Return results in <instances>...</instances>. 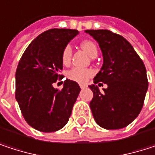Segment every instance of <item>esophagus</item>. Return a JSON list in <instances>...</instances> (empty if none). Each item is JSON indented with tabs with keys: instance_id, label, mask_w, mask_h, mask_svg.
I'll return each mask as SVG.
<instances>
[{
	"instance_id": "obj_1",
	"label": "esophagus",
	"mask_w": 155,
	"mask_h": 155,
	"mask_svg": "<svg viewBox=\"0 0 155 155\" xmlns=\"http://www.w3.org/2000/svg\"><path fill=\"white\" fill-rule=\"evenodd\" d=\"M80 87H81V89H84V88L87 87V85L84 84V83H80Z\"/></svg>"
}]
</instances>
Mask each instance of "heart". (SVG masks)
Returning <instances> with one entry per match:
<instances>
[{
	"mask_svg": "<svg viewBox=\"0 0 155 155\" xmlns=\"http://www.w3.org/2000/svg\"><path fill=\"white\" fill-rule=\"evenodd\" d=\"M81 47L90 55L93 56L98 54V47L96 44L93 41L91 40H84L81 42L80 44ZM71 57H72V47L71 46L67 45L63 49L62 52V63L64 65H68L71 62ZM94 72L91 69L89 68H79L74 67L68 71L67 73V77L68 79L76 81V82H86L89 78H91L93 75Z\"/></svg>",
	"mask_w": 155,
	"mask_h": 155,
	"instance_id": "obj_1",
	"label": "heart"
}]
</instances>
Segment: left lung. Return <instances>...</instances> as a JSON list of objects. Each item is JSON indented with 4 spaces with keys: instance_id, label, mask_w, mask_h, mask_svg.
Returning a JSON list of instances; mask_svg holds the SVG:
<instances>
[{
    "instance_id": "left-lung-1",
    "label": "left lung",
    "mask_w": 155,
    "mask_h": 155,
    "mask_svg": "<svg viewBox=\"0 0 155 155\" xmlns=\"http://www.w3.org/2000/svg\"><path fill=\"white\" fill-rule=\"evenodd\" d=\"M98 43L103 64L90 86L93 98L90 102L96 123L105 129H120L139 115L148 89L145 66L131 44L107 29L85 30ZM108 85L101 94L95 84Z\"/></svg>"
}]
</instances>
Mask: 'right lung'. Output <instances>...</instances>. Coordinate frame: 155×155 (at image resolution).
I'll use <instances>...</instances> for the list:
<instances>
[{"label":"right lung","instance_id":"add662e5","mask_svg":"<svg viewBox=\"0 0 155 155\" xmlns=\"http://www.w3.org/2000/svg\"><path fill=\"white\" fill-rule=\"evenodd\" d=\"M78 33L76 29L47 30L29 44L19 60L15 98L27 123L38 131L55 132L69 120L81 88L68 79L62 90L53 84L63 76V49Z\"/></svg>","mask_w":155,"mask_h":155}]
</instances>
